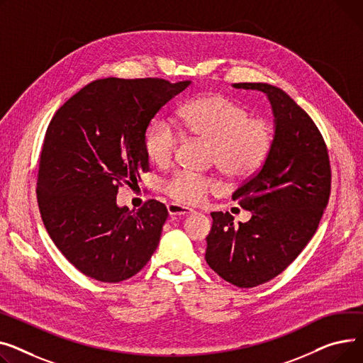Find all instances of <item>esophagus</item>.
Returning a JSON list of instances; mask_svg holds the SVG:
<instances>
[{
  "label": "esophagus",
  "instance_id": "34e87169",
  "mask_svg": "<svg viewBox=\"0 0 363 363\" xmlns=\"http://www.w3.org/2000/svg\"><path fill=\"white\" fill-rule=\"evenodd\" d=\"M167 209H168V214L172 217L173 216H190V214H194V209L187 208V206H182L179 203H169L167 206Z\"/></svg>",
  "mask_w": 363,
  "mask_h": 363
}]
</instances>
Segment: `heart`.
<instances>
[{"instance_id":"obj_1","label":"heart","mask_w":363,"mask_h":363,"mask_svg":"<svg viewBox=\"0 0 363 363\" xmlns=\"http://www.w3.org/2000/svg\"><path fill=\"white\" fill-rule=\"evenodd\" d=\"M184 129L211 145V158L231 179H245L265 162L271 146V125L250 118L249 111L223 95H206L187 102L179 113ZM147 158L158 167L173 162L180 145L174 124L165 117L149 124L143 139ZM217 184L190 172H177L165 183V191L179 203L198 205Z\"/></svg>"}]
</instances>
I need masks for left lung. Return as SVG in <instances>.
<instances>
[{"label": "left lung", "mask_w": 363, "mask_h": 363, "mask_svg": "<svg viewBox=\"0 0 363 363\" xmlns=\"http://www.w3.org/2000/svg\"><path fill=\"white\" fill-rule=\"evenodd\" d=\"M233 88L267 95L272 146L259 172L231 196L250 220L234 225L228 212H211L205 259L221 279L247 289L281 274L309 243L328 203L331 169L313 120L283 89L261 82Z\"/></svg>", "instance_id": "obj_1"}]
</instances>
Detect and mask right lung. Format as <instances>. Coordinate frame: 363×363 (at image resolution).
Returning a JSON list of instances; mask_svg holds the SVG:
<instances>
[{"label": "right lung", "mask_w": 363, "mask_h": 363, "mask_svg": "<svg viewBox=\"0 0 363 363\" xmlns=\"http://www.w3.org/2000/svg\"><path fill=\"white\" fill-rule=\"evenodd\" d=\"M190 83L98 79L52 117L39 160L40 217L60 252L91 279H130L155 252L165 205L151 199L138 212L118 206V186L138 184L147 172V125Z\"/></svg>", "instance_id": "1"}]
</instances>
